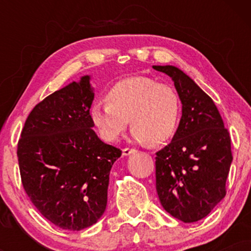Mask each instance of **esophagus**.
<instances>
[{
    "mask_svg": "<svg viewBox=\"0 0 251 251\" xmlns=\"http://www.w3.org/2000/svg\"><path fill=\"white\" fill-rule=\"evenodd\" d=\"M135 151H137V150H135V149H129V148H125V149L123 150V154H124V155H129V154L134 153Z\"/></svg>",
    "mask_w": 251,
    "mask_h": 251,
    "instance_id": "1",
    "label": "esophagus"
}]
</instances>
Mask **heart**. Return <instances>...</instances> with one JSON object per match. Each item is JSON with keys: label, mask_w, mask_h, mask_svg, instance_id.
Returning a JSON list of instances; mask_svg holds the SVG:
<instances>
[{"label": "heart", "mask_w": 251, "mask_h": 251, "mask_svg": "<svg viewBox=\"0 0 251 251\" xmlns=\"http://www.w3.org/2000/svg\"><path fill=\"white\" fill-rule=\"evenodd\" d=\"M107 103L96 102L91 118L102 139L117 140L127 128L139 142L158 145L177 129L180 100L174 87L148 76H132L114 83L107 92Z\"/></svg>", "instance_id": "b5f03b06"}]
</instances>
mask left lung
Returning a JSON list of instances; mask_svg holds the SVG:
<instances>
[{
    "mask_svg": "<svg viewBox=\"0 0 251 251\" xmlns=\"http://www.w3.org/2000/svg\"><path fill=\"white\" fill-rule=\"evenodd\" d=\"M174 80L181 118L171 143L155 157V189L163 208L184 223L206 217L226 194L231 139L215 102L175 66H153Z\"/></svg>",
    "mask_w": 251,
    "mask_h": 251,
    "instance_id": "obj_1",
    "label": "left lung"
}]
</instances>
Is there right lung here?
Returning a JSON list of instances; mask_svg holds the SVG:
<instances>
[{
	"label": "right lung",
	"mask_w": 251,
	"mask_h": 251,
	"mask_svg": "<svg viewBox=\"0 0 251 251\" xmlns=\"http://www.w3.org/2000/svg\"><path fill=\"white\" fill-rule=\"evenodd\" d=\"M89 77L54 92L31 109L17 144L24 189L56 226L79 231L105 212L112 165L122 151L93 131Z\"/></svg>",
	"instance_id": "1"
}]
</instances>
